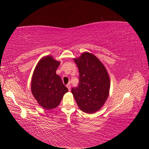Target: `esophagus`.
<instances>
[{"instance_id": "esophagus-1", "label": "esophagus", "mask_w": 149, "mask_h": 149, "mask_svg": "<svg viewBox=\"0 0 149 149\" xmlns=\"http://www.w3.org/2000/svg\"><path fill=\"white\" fill-rule=\"evenodd\" d=\"M66 87H67V88H68V90H69V91H70V88H71L70 84H66Z\"/></svg>"}]
</instances>
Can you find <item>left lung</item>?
Masks as SVG:
<instances>
[{
	"label": "left lung",
	"instance_id": "obj_1",
	"mask_svg": "<svg viewBox=\"0 0 149 149\" xmlns=\"http://www.w3.org/2000/svg\"><path fill=\"white\" fill-rule=\"evenodd\" d=\"M79 72V86L72 93L79 109L86 113L100 110L108 97L110 79L108 72L100 60L93 54L84 52L74 58Z\"/></svg>",
	"mask_w": 149,
	"mask_h": 149
}]
</instances>
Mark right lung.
<instances>
[{"label":"right lung","mask_w":149,"mask_h":149,"mask_svg":"<svg viewBox=\"0 0 149 149\" xmlns=\"http://www.w3.org/2000/svg\"><path fill=\"white\" fill-rule=\"evenodd\" d=\"M60 61L52 56L41 59L34 68L31 80V92L38 104L43 109L55 108L61 102L68 88L63 84L56 70Z\"/></svg>","instance_id":"1"}]
</instances>
